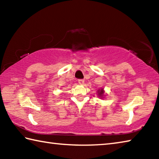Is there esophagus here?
I'll use <instances>...</instances> for the list:
<instances>
[{
	"instance_id": "esophagus-1",
	"label": "esophagus",
	"mask_w": 159,
	"mask_h": 159,
	"mask_svg": "<svg viewBox=\"0 0 159 159\" xmlns=\"http://www.w3.org/2000/svg\"><path fill=\"white\" fill-rule=\"evenodd\" d=\"M78 82H79V83L80 85H83V83H84V80L83 79H79V80H78Z\"/></svg>"
}]
</instances>
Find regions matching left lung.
I'll return each instance as SVG.
<instances>
[{
  "instance_id": "obj_1",
  "label": "left lung",
  "mask_w": 159,
  "mask_h": 159,
  "mask_svg": "<svg viewBox=\"0 0 159 159\" xmlns=\"http://www.w3.org/2000/svg\"><path fill=\"white\" fill-rule=\"evenodd\" d=\"M97 93H98V96L99 98H100L101 99L104 98V96H105V92H104V90L102 88L98 89V91H97Z\"/></svg>"
}]
</instances>
